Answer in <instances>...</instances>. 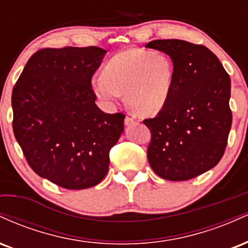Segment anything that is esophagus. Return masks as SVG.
I'll return each instance as SVG.
<instances>
[{
    "instance_id": "obj_1",
    "label": "esophagus",
    "mask_w": 248,
    "mask_h": 248,
    "mask_svg": "<svg viewBox=\"0 0 248 248\" xmlns=\"http://www.w3.org/2000/svg\"><path fill=\"white\" fill-rule=\"evenodd\" d=\"M136 124L134 116L132 114H128L126 116V119H124V124H126V126H132V124Z\"/></svg>"
}]
</instances>
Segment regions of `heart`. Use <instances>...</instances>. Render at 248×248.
I'll return each mask as SVG.
<instances>
[{
	"label": "heart",
	"mask_w": 248,
	"mask_h": 248,
	"mask_svg": "<svg viewBox=\"0 0 248 248\" xmlns=\"http://www.w3.org/2000/svg\"><path fill=\"white\" fill-rule=\"evenodd\" d=\"M175 67L169 56L160 51L127 49L105 64L101 78L92 82L99 98L114 101L126 93V100L138 114L160 112L171 93Z\"/></svg>",
	"instance_id": "obj_1"
}]
</instances>
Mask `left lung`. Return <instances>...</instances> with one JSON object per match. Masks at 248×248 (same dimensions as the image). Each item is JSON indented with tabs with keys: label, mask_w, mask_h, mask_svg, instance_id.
<instances>
[{
	"label": "left lung",
	"mask_w": 248,
	"mask_h": 248,
	"mask_svg": "<svg viewBox=\"0 0 248 248\" xmlns=\"http://www.w3.org/2000/svg\"><path fill=\"white\" fill-rule=\"evenodd\" d=\"M146 47L163 51L175 67L171 93L157 115L143 124L152 133L150 167L168 181H187L223 157L232 124L231 79L204 45L156 39Z\"/></svg>",
	"instance_id": "left-lung-1"
}]
</instances>
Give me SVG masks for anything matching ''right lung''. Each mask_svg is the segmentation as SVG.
I'll list each match as a JSON object with an SVG mask.
<instances>
[{
    "mask_svg": "<svg viewBox=\"0 0 248 248\" xmlns=\"http://www.w3.org/2000/svg\"><path fill=\"white\" fill-rule=\"evenodd\" d=\"M106 50L42 49L30 57L11 95L13 129L31 169L70 190L94 186L109 167V150L124 114L95 105L92 77Z\"/></svg>",
    "mask_w": 248,
    "mask_h": 248,
    "instance_id": "obj_1",
    "label": "right lung"
}]
</instances>
